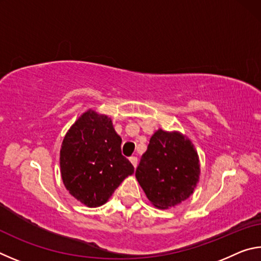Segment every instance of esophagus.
<instances>
[{
    "label": "esophagus",
    "instance_id": "obj_1",
    "mask_svg": "<svg viewBox=\"0 0 261 261\" xmlns=\"http://www.w3.org/2000/svg\"><path fill=\"white\" fill-rule=\"evenodd\" d=\"M130 162L132 163V166H134L135 168H137V165H138V159H137V156H131L130 158Z\"/></svg>",
    "mask_w": 261,
    "mask_h": 261
}]
</instances>
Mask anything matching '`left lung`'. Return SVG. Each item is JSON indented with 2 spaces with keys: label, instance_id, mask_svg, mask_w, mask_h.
<instances>
[{
  "label": "left lung",
  "instance_id": "8db88e82",
  "mask_svg": "<svg viewBox=\"0 0 261 261\" xmlns=\"http://www.w3.org/2000/svg\"><path fill=\"white\" fill-rule=\"evenodd\" d=\"M200 175L198 153L179 132L159 129L149 140L136 178L158 208L174 207L191 196Z\"/></svg>",
  "mask_w": 261,
  "mask_h": 261
}]
</instances>
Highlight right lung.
Listing matches in <instances>:
<instances>
[{"label": "right lung", "mask_w": 261, "mask_h": 261, "mask_svg": "<svg viewBox=\"0 0 261 261\" xmlns=\"http://www.w3.org/2000/svg\"><path fill=\"white\" fill-rule=\"evenodd\" d=\"M121 144L112 120L91 109L67 132L60 152L61 175L69 193L82 204L103 205L123 179L134 174Z\"/></svg>", "instance_id": "1"}]
</instances>
